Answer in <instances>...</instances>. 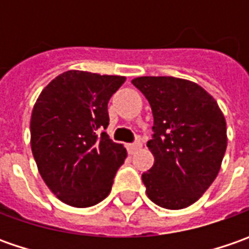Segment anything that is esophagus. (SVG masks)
<instances>
[{"mask_svg": "<svg viewBox=\"0 0 249 249\" xmlns=\"http://www.w3.org/2000/svg\"><path fill=\"white\" fill-rule=\"evenodd\" d=\"M141 145H142V144H141V141L139 140V141H136V142H130L126 147H127V151H129L130 154H133L134 151H137V149L141 148Z\"/></svg>", "mask_w": 249, "mask_h": 249, "instance_id": "1", "label": "esophagus"}]
</instances>
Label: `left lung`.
<instances>
[{
  "mask_svg": "<svg viewBox=\"0 0 249 249\" xmlns=\"http://www.w3.org/2000/svg\"><path fill=\"white\" fill-rule=\"evenodd\" d=\"M131 83L148 100L155 162L142 173L148 198L166 209L194 204L217 176L227 147L226 120L201 86L170 76H144Z\"/></svg>",
  "mask_w": 249,
  "mask_h": 249,
  "instance_id": "8db88e82",
  "label": "left lung"
}]
</instances>
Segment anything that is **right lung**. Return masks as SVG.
Listing matches in <instances>:
<instances>
[{"label": "right lung", "mask_w": 249, "mask_h": 249, "mask_svg": "<svg viewBox=\"0 0 249 249\" xmlns=\"http://www.w3.org/2000/svg\"><path fill=\"white\" fill-rule=\"evenodd\" d=\"M124 80L68 71L36 101L30 120L34 160L45 184L68 205L87 208L107 198L127 157L105 131L108 102Z\"/></svg>", "instance_id": "1"}]
</instances>
